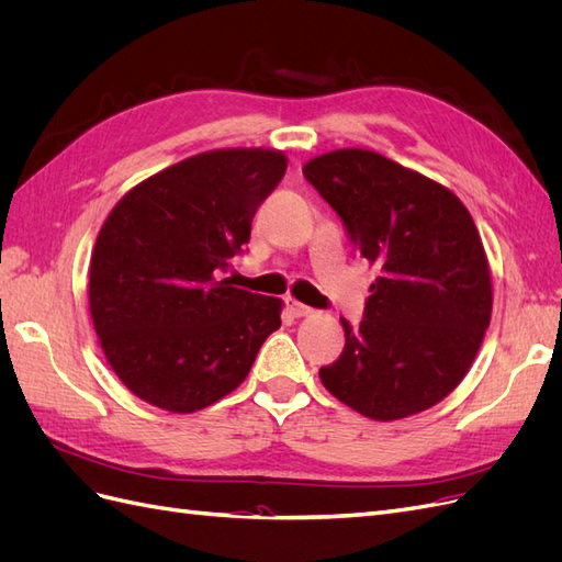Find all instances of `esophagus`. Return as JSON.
I'll return each mask as SVG.
<instances>
[{"label":"esophagus","mask_w":562,"mask_h":562,"mask_svg":"<svg viewBox=\"0 0 562 562\" xmlns=\"http://www.w3.org/2000/svg\"><path fill=\"white\" fill-rule=\"evenodd\" d=\"M285 310H288V314L295 316V318L314 314V310H312V307H307V304H302V302H297V300H293V297H288V300H285Z\"/></svg>","instance_id":"1"}]
</instances>
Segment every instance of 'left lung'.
Instances as JSON below:
<instances>
[{
	"instance_id": "8db88e82",
	"label": "left lung",
	"mask_w": 562,
	"mask_h": 562,
	"mask_svg": "<svg viewBox=\"0 0 562 562\" xmlns=\"http://www.w3.org/2000/svg\"><path fill=\"white\" fill-rule=\"evenodd\" d=\"M304 178L380 277L345 351L318 378L370 419L417 415L464 380L492 314L490 267L467 206L448 187L370 149H335Z\"/></svg>"
}]
</instances>
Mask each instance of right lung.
Segmentation results:
<instances>
[{
    "mask_svg": "<svg viewBox=\"0 0 562 562\" xmlns=\"http://www.w3.org/2000/svg\"><path fill=\"white\" fill-rule=\"evenodd\" d=\"M277 149H213L135 184L91 255L93 328L116 378L168 413L239 386L281 300L220 279L244 252L260 203L285 173Z\"/></svg>",
    "mask_w": 562,
    "mask_h": 562,
    "instance_id": "add662e5",
    "label": "right lung"
}]
</instances>
